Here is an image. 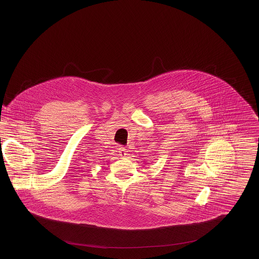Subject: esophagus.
<instances>
[{"mask_svg":"<svg viewBox=\"0 0 259 259\" xmlns=\"http://www.w3.org/2000/svg\"><path fill=\"white\" fill-rule=\"evenodd\" d=\"M127 149L125 148V147H120V148H119V155H120L121 157H125V156H127Z\"/></svg>","mask_w":259,"mask_h":259,"instance_id":"1","label":"esophagus"}]
</instances>
